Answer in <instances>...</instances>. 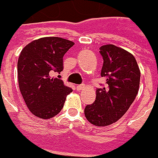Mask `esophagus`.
<instances>
[{"instance_id":"esophagus-1","label":"esophagus","mask_w":158,"mask_h":158,"mask_svg":"<svg viewBox=\"0 0 158 158\" xmlns=\"http://www.w3.org/2000/svg\"><path fill=\"white\" fill-rule=\"evenodd\" d=\"M84 88H85V85H84V84H81V85H77V86H76V89H77L78 91H81V90H82Z\"/></svg>"}]
</instances>
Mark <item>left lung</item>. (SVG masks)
I'll return each mask as SVG.
<instances>
[{"label": "left lung", "mask_w": 158, "mask_h": 158, "mask_svg": "<svg viewBox=\"0 0 158 158\" xmlns=\"http://www.w3.org/2000/svg\"><path fill=\"white\" fill-rule=\"evenodd\" d=\"M104 60L101 76L106 85L96 91V100L86 106L85 117L97 127H106L116 122L129 109L136 97L141 72L135 58L129 52L114 46H101Z\"/></svg>", "instance_id": "8db88e82"}]
</instances>
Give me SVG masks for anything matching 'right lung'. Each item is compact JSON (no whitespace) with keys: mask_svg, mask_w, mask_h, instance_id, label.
I'll use <instances>...</instances> for the list:
<instances>
[{"mask_svg":"<svg viewBox=\"0 0 158 158\" xmlns=\"http://www.w3.org/2000/svg\"><path fill=\"white\" fill-rule=\"evenodd\" d=\"M74 45L62 38L46 37L33 40L22 50L17 62L19 89L35 116L46 119L54 117L73 91L52 75L62 71L64 54Z\"/></svg>","mask_w":158,"mask_h":158,"instance_id":"1","label":"right lung"}]
</instances>
